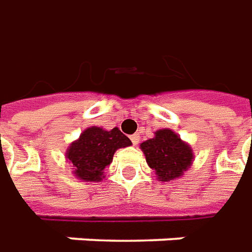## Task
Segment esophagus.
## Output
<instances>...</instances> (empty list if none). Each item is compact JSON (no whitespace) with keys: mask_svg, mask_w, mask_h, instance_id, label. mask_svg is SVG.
Segmentation results:
<instances>
[{"mask_svg":"<svg viewBox=\"0 0 252 252\" xmlns=\"http://www.w3.org/2000/svg\"><path fill=\"white\" fill-rule=\"evenodd\" d=\"M130 140H131V143L137 145V144L140 143V134H133V136L130 137Z\"/></svg>","mask_w":252,"mask_h":252,"instance_id":"esophagus-1","label":"esophagus"}]
</instances>
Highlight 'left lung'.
Wrapping results in <instances>:
<instances>
[{
  "label": "left lung",
  "mask_w": 252,
  "mask_h": 252,
  "mask_svg": "<svg viewBox=\"0 0 252 252\" xmlns=\"http://www.w3.org/2000/svg\"><path fill=\"white\" fill-rule=\"evenodd\" d=\"M147 163L159 181H171L184 174L193 160V151L173 130L160 129L155 137L140 144Z\"/></svg>",
  "instance_id": "left-lung-1"
}]
</instances>
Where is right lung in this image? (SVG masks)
<instances>
[{"label":"right lung","instance_id":"obj_1","mask_svg":"<svg viewBox=\"0 0 252 252\" xmlns=\"http://www.w3.org/2000/svg\"><path fill=\"white\" fill-rule=\"evenodd\" d=\"M131 145L118 127L104 130L92 126L83 130L79 138L71 143L65 152V158L72 163L74 174L82 181H101L104 169L111 164L116 149Z\"/></svg>","mask_w":252,"mask_h":252}]
</instances>
